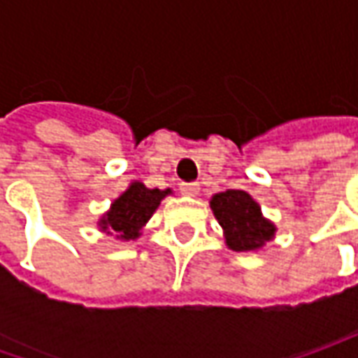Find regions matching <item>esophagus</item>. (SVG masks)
Masks as SVG:
<instances>
[{
  "mask_svg": "<svg viewBox=\"0 0 358 358\" xmlns=\"http://www.w3.org/2000/svg\"><path fill=\"white\" fill-rule=\"evenodd\" d=\"M199 189V183H181V187H179L181 195H185V197H197Z\"/></svg>",
  "mask_w": 358,
  "mask_h": 358,
  "instance_id": "esophagus-1",
  "label": "esophagus"
}]
</instances>
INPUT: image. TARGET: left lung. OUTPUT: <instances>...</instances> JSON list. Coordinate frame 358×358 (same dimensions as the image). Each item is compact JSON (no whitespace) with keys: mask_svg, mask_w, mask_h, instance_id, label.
Returning <instances> with one entry per match:
<instances>
[{"mask_svg":"<svg viewBox=\"0 0 358 358\" xmlns=\"http://www.w3.org/2000/svg\"><path fill=\"white\" fill-rule=\"evenodd\" d=\"M209 205L231 251L257 253L268 241L275 239L277 225L263 215L261 205L247 191L227 189L215 193Z\"/></svg>","mask_w":358,"mask_h":358,"instance_id":"1","label":"left lung"}]
</instances>
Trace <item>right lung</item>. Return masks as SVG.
I'll return each mask as SVG.
<instances>
[{"label":"right lung","mask_w":358,"mask_h":358,"mask_svg":"<svg viewBox=\"0 0 358 358\" xmlns=\"http://www.w3.org/2000/svg\"><path fill=\"white\" fill-rule=\"evenodd\" d=\"M173 189H149L141 181H131L129 187L111 201L109 209L97 219V229L117 241H135L143 235V227L153 217Z\"/></svg>","instance_id":"1"}]
</instances>
